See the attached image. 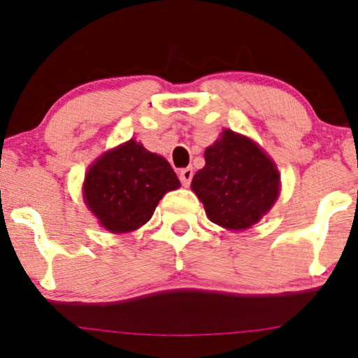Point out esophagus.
<instances>
[{
  "mask_svg": "<svg viewBox=\"0 0 358 358\" xmlns=\"http://www.w3.org/2000/svg\"><path fill=\"white\" fill-rule=\"evenodd\" d=\"M178 178H180V182H182L183 187H188V185L192 183V178H193L192 168H182V170L178 171Z\"/></svg>",
  "mask_w": 358,
  "mask_h": 358,
  "instance_id": "obj_1",
  "label": "esophagus"
}]
</instances>
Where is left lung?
I'll return each instance as SVG.
<instances>
[{
    "instance_id": "1",
    "label": "left lung",
    "mask_w": 358,
    "mask_h": 358,
    "mask_svg": "<svg viewBox=\"0 0 358 358\" xmlns=\"http://www.w3.org/2000/svg\"><path fill=\"white\" fill-rule=\"evenodd\" d=\"M192 190L213 224L242 231L276 202L279 173L256 143L225 129L205 150V166L193 176Z\"/></svg>"
}]
</instances>
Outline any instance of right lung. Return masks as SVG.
I'll list each match as a JSON object with an SVG mask.
<instances>
[{"instance_id":"right-lung-1","label":"right lung","mask_w":358,"mask_h":358,"mask_svg":"<svg viewBox=\"0 0 358 358\" xmlns=\"http://www.w3.org/2000/svg\"><path fill=\"white\" fill-rule=\"evenodd\" d=\"M178 187L170 163L131 139L90 166L84 199L102 227L121 234L146 224L163 195Z\"/></svg>"}]
</instances>
